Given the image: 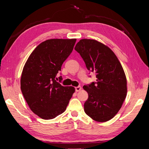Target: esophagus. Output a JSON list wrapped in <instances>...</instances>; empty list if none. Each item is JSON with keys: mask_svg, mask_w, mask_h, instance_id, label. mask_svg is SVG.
Instances as JSON below:
<instances>
[{"mask_svg": "<svg viewBox=\"0 0 149 149\" xmlns=\"http://www.w3.org/2000/svg\"><path fill=\"white\" fill-rule=\"evenodd\" d=\"M75 91H76L77 92V91H79L82 89V88H81V86H78L77 87H75Z\"/></svg>", "mask_w": 149, "mask_h": 149, "instance_id": "34e87169", "label": "esophagus"}]
</instances>
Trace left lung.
<instances>
[{
    "label": "left lung",
    "mask_w": 149,
    "mask_h": 149,
    "mask_svg": "<svg viewBox=\"0 0 149 149\" xmlns=\"http://www.w3.org/2000/svg\"><path fill=\"white\" fill-rule=\"evenodd\" d=\"M75 50L97 78L95 82L83 86L88 93L84 111L95 121H108L118 112L127 95V80L122 66L112 50L96 40H81Z\"/></svg>",
    "instance_id": "left-lung-1"
}]
</instances>
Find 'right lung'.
I'll use <instances>...</instances> for the list:
<instances>
[{
    "instance_id": "obj_1",
    "label": "right lung",
    "mask_w": 149,
    "mask_h": 149,
    "mask_svg": "<svg viewBox=\"0 0 149 149\" xmlns=\"http://www.w3.org/2000/svg\"><path fill=\"white\" fill-rule=\"evenodd\" d=\"M75 42L76 39L47 40L37 46L25 64L22 93L30 109L43 119H52L64 112L74 93V87L62 86L56 75Z\"/></svg>"
}]
</instances>
